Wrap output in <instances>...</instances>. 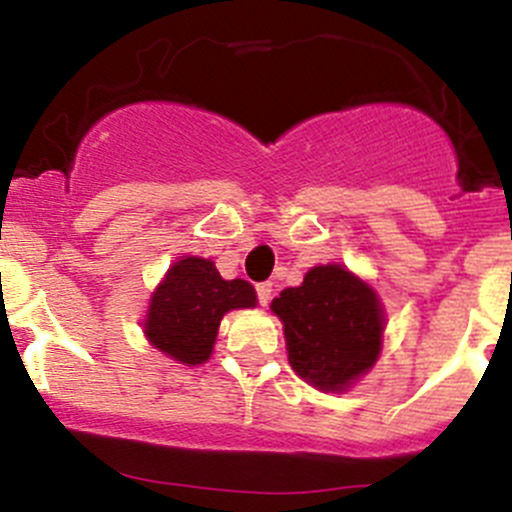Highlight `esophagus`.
<instances>
[{
  "mask_svg": "<svg viewBox=\"0 0 512 512\" xmlns=\"http://www.w3.org/2000/svg\"><path fill=\"white\" fill-rule=\"evenodd\" d=\"M272 297V282H260L257 285V300H260V305H267Z\"/></svg>",
  "mask_w": 512,
  "mask_h": 512,
  "instance_id": "obj_1",
  "label": "esophagus"
}]
</instances>
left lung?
Returning <instances> with one entry per match:
<instances>
[{"label": "left lung", "mask_w": 512, "mask_h": 512, "mask_svg": "<svg viewBox=\"0 0 512 512\" xmlns=\"http://www.w3.org/2000/svg\"><path fill=\"white\" fill-rule=\"evenodd\" d=\"M270 310L280 317L292 370L322 393H345L382 352L385 310L377 292L345 265H317Z\"/></svg>", "instance_id": "left-lung-1"}]
</instances>
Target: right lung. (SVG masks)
Instances as JSON below:
<instances>
[{
  "instance_id": "obj_1",
  "label": "right lung",
  "mask_w": 512,
  "mask_h": 512,
  "mask_svg": "<svg viewBox=\"0 0 512 512\" xmlns=\"http://www.w3.org/2000/svg\"><path fill=\"white\" fill-rule=\"evenodd\" d=\"M257 305L247 280H225L215 262L187 255L172 262L155 287L142 327L152 347L182 365H202L215 350L217 330L230 310Z\"/></svg>"
}]
</instances>
